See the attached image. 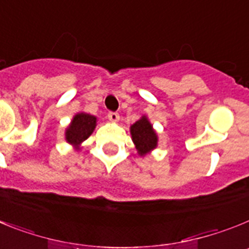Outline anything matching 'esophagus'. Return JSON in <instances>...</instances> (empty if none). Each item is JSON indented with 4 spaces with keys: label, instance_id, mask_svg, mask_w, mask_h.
Masks as SVG:
<instances>
[{
    "label": "esophagus",
    "instance_id": "1",
    "mask_svg": "<svg viewBox=\"0 0 249 249\" xmlns=\"http://www.w3.org/2000/svg\"><path fill=\"white\" fill-rule=\"evenodd\" d=\"M108 118L112 121V122H117L120 120V114L117 112H108Z\"/></svg>",
    "mask_w": 249,
    "mask_h": 249
}]
</instances>
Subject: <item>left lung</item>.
I'll return each mask as SVG.
<instances>
[{
  "mask_svg": "<svg viewBox=\"0 0 249 249\" xmlns=\"http://www.w3.org/2000/svg\"><path fill=\"white\" fill-rule=\"evenodd\" d=\"M131 135L141 156L146 155L157 146V135L147 117H142L133 126H131Z\"/></svg>",
  "mask_w": 249,
  "mask_h": 249,
  "instance_id": "left-lung-1",
  "label": "left lung"
}]
</instances>
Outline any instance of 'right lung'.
Instances as JSON below:
<instances>
[{
	"label": "right lung",
	"mask_w": 249,
	"mask_h": 249,
	"mask_svg": "<svg viewBox=\"0 0 249 249\" xmlns=\"http://www.w3.org/2000/svg\"><path fill=\"white\" fill-rule=\"evenodd\" d=\"M97 118L87 113L76 114L71 124L66 131V140L68 143L80 144L89 137L96 127Z\"/></svg>",
	"instance_id": "obj_1"
}]
</instances>
